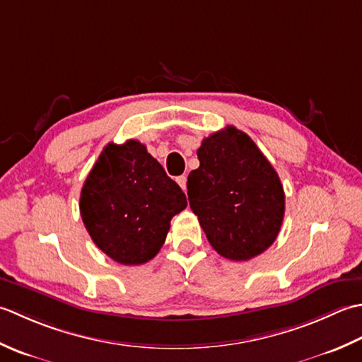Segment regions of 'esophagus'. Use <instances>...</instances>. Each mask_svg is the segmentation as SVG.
I'll return each mask as SVG.
<instances>
[{"label":"esophagus","mask_w":362,"mask_h":362,"mask_svg":"<svg viewBox=\"0 0 362 362\" xmlns=\"http://www.w3.org/2000/svg\"><path fill=\"white\" fill-rule=\"evenodd\" d=\"M176 182L180 184V187L186 192V184H187V176L186 175H181V176H178V178H176Z\"/></svg>","instance_id":"34e87169"}]
</instances>
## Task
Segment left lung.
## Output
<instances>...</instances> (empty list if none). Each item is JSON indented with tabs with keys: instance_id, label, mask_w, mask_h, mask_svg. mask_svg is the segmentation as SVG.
<instances>
[{
	"instance_id": "left-lung-1",
	"label": "left lung",
	"mask_w": 362,
	"mask_h": 362,
	"mask_svg": "<svg viewBox=\"0 0 362 362\" xmlns=\"http://www.w3.org/2000/svg\"><path fill=\"white\" fill-rule=\"evenodd\" d=\"M187 178L190 209L216 252L231 261L264 253L281 230L284 190L245 132L228 127L203 139Z\"/></svg>"
}]
</instances>
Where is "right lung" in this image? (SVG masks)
I'll use <instances>...</instances> for the list:
<instances>
[{
	"label": "right lung",
	"instance_id": "right-lung-1",
	"mask_svg": "<svg viewBox=\"0 0 362 362\" xmlns=\"http://www.w3.org/2000/svg\"><path fill=\"white\" fill-rule=\"evenodd\" d=\"M187 206L181 187L139 140L107 144L81 190L79 211L103 253L145 264L164 245L170 220Z\"/></svg>",
	"mask_w": 362,
	"mask_h": 362
}]
</instances>
